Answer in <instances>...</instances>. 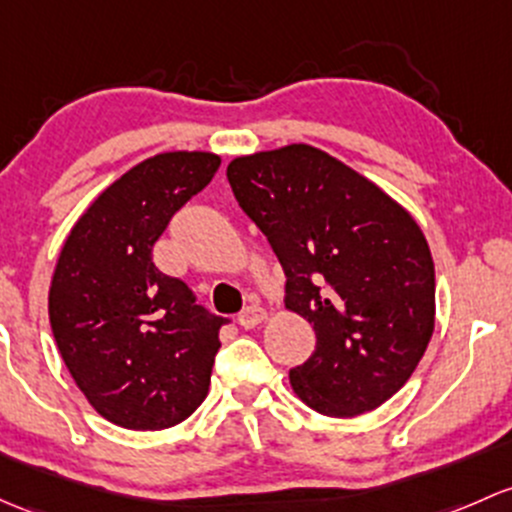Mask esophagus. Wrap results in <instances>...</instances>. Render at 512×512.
Returning <instances> with one entry per match:
<instances>
[{
	"label": "esophagus",
	"mask_w": 512,
	"mask_h": 512,
	"mask_svg": "<svg viewBox=\"0 0 512 512\" xmlns=\"http://www.w3.org/2000/svg\"><path fill=\"white\" fill-rule=\"evenodd\" d=\"M265 316H267V311L262 309V306H257V304L245 306L238 316V324L242 328H255L257 324H262V321H265Z\"/></svg>",
	"instance_id": "1"
}]
</instances>
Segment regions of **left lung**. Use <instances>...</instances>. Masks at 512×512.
I'll list each match as a JSON object with an SVG mask.
<instances>
[{
	"mask_svg": "<svg viewBox=\"0 0 512 512\" xmlns=\"http://www.w3.org/2000/svg\"><path fill=\"white\" fill-rule=\"evenodd\" d=\"M228 181L279 257L287 306L314 324L316 351L289 370L294 392L326 417L390 400L434 331V262L419 225L309 144L230 161Z\"/></svg>",
	"mask_w": 512,
	"mask_h": 512,
	"instance_id": "left-lung-1",
	"label": "left lung"
}]
</instances>
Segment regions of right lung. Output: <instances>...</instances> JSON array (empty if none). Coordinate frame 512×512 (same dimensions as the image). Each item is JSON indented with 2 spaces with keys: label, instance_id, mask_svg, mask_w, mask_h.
Returning <instances> with one entry per match:
<instances>
[{
  "label": "right lung",
  "instance_id": "obj_1",
  "mask_svg": "<svg viewBox=\"0 0 512 512\" xmlns=\"http://www.w3.org/2000/svg\"><path fill=\"white\" fill-rule=\"evenodd\" d=\"M218 166L206 152L142 161L85 211L58 257L48 294L53 338L75 385L117 427H174L208 395L220 326L230 319L161 272L152 247Z\"/></svg>",
  "mask_w": 512,
  "mask_h": 512
}]
</instances>
